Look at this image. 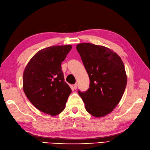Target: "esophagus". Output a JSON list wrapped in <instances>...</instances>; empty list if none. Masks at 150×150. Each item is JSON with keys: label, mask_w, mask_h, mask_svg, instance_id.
<instances>
[{"label": "esophagus", "mask_w": 150, "mask_h": 150, "mask_svg": "<svg viewBox=\"0 0 150 150\" xmlns=\"http://www.w3.org/2000/svg\"><path fill=\"white\" fill-rule=\"evenodd\" d=\"M73 88H74L75 90L77 88V84H75L74 85H73Z\"/></svg>", "instance_id": "esophagus-1"}]
</instances>
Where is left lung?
I'll use <instances>...</instances> for the list:
<instances>
[{
    "label": "left lung",
    "instance_id": "obj_1",
    "mask_svg": "<svg viewBox=\"0 0 150 150\" xmlns=\"http://www.w3.org/2000/svg\"><path fill=\"white\" fill-rule=\"evenodd\" d=\"M90 79V88L79 91L86 110L95 117L108 115L124 94L127 77L123 62L110 48L91 43L76 47Z\"/></svg>",
    "mask_w": 150,
    "mask_h": 150
}]
</instances>
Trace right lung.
Wrapping results in <instances>:
<instances>
[{
	"label": "right lung",
	"instance_id": "1",
	"mask_svg": "<svg viewBox=\"0 0 150 150\" xmlns=\"http://www.w3.org/2000/svg\"><path fill=\"white\" fill-rule=\"evenodd\" d=\"M71 48V45H59L42 49L24 69L23 89L26 96L39 111L52 116L64 110L71 92L61 67Z\"/></svg>",
	"mask_w": 150,
	"mask_h": 150
}]
</instances>
